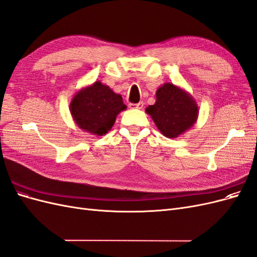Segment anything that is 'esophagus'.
<instances>
[{"instance_id":"obj_1","label":"esophagus","mask_w":257,"mask_h":257,"mask_svg":"<svg viewBox=\"0 0 257 257\" xmlns=\"http://www.w3.org/2000/svg\"><path fill=\"white\" fill-rule=\"evenodd\" d=\"M128 107L132 108V109H142L144 107V102H139L138 104H130Z\"/></svg>"}]
</instances>
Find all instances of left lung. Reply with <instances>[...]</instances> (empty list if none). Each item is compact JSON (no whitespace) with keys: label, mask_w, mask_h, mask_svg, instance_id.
I'll list each match as a JSON object with an SVG mask.
<instances>
[{"label":"left lung","mask_w":257,"mask_h":257,"mask_svg":"<svg viewBox=\"0 0 257 257\" xmlns=\"http://www.w3.org/2000/svg\"><path fill=\"white\" fill-rule=\"evenodd\" d=\"M146 112L163 135L177 138L195 124L198 106L189 92L166 82L158 89L155 104L148 106Z\"/></svg>","instance_id":"left-lung-1"}]
</instances>
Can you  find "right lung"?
Listing matches in <instances>:
<instances>
[{"label":"right lung","mask_w":257,"mask_h":257,"mask_svg":"<svg viewBox=\"0 0 257 257\" xmlns=\"http://www.w3.org/2000/svg\"><path fill=\"white\" fill-rule=\"evenodd\" d=\"M125 109L122 96L100 81L79 90L69 104L71 114L78 127L96 136L108 133L116 115Z\"/></svg>","instance_id":"right-lung-1"}]
</instances>
